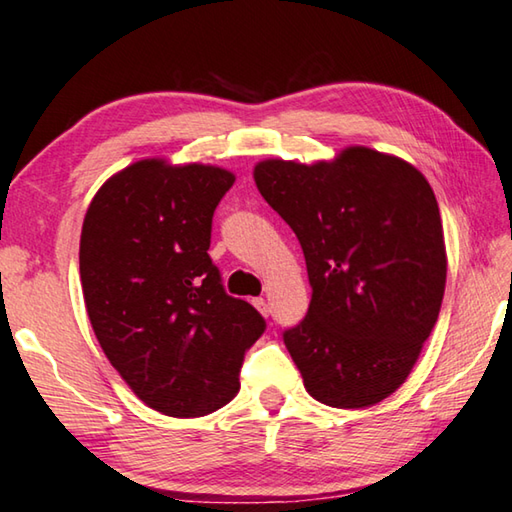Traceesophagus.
I'll list each match as a JSON object with an SVG mask.
<instances>
[{
    "label": "esophagus",
    "instance_id": "esophagus-1",
    "mask_svg": "<svg viewBox=\"0 0 512 512\" xmlns=\"http://www.w3.org/2000/svg\"><path fill=\"white\" fill-rule=\"evenodd\" d=\"M253 304L257 306V311H259V313H262V315H268V313H271V311H268V304H266V300H264V297H255V300H253Z\"/></svg>",
    "mask_w": 512,
    "mask_h": 512
}]
</instances>
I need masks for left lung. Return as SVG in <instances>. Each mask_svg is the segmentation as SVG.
<instances>
[{
    "label": "left lung",
    "mask_w": 512,
    "mask_h": 512,
    "mask_svg": "<svg viewBox=\"0 0 512 512\" xmlns=\"http://www.w3.org/2000/svg\"><path fill=\"white\" fill-rule=\"evenodd\" d=\"M255 183L309 273V311L282 331L304 387L340 410L380 403L410 376L441 311L448 264L430 183L367 147L333 163L264 161Z\"/></svg>",
    "instance_id": "obj_1"
}]
</instances>
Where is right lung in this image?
Instances as JSON below:
<instances>
[{"label":"right lung","instance_id":"add662e5","mask_svg":"<svg viewBox=\"0 0 512 512\" xmlns=\"http://www.w3.org/2000/svg\"><path fill=\"white\" fill-rule=\"evenodd\" d=\"M235 176L138 161L102 185L80 237V280L102 351L143 403L167 416L219 410L239 392L266 331L226 293L208 255L212 217Z\"/></svg>","mask_w":512,"mask_h":512}]
</instances>
